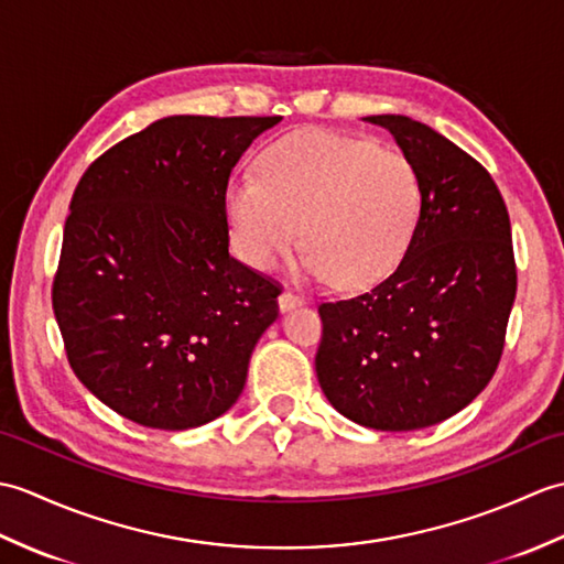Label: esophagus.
Masks as SVG:
<instances>
[{
    "label": "esophagus",
    "mask_w": 564,
    "mask_h": 564,
    "mask_svg": "<svg viewBox=\"0 0 564 564\" xmlns=\"http://www.w3.org/2000/svg\"><path fill=\"white\" fill-rule=\"evenodd\" d=\"M303 303V295L301 293H295V291H291V289H285V291H281V295H279V307L283 310H291V307H295V305H301Z\"/></svg>",
    "instance_id": "1"
}]
</instances>
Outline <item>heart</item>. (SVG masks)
<instances>
[{"mask_svg": "<svg viewBox=\"0 0 564 564\" xmlns=\"http://www.w3.org/2000/svg\"><path fill=\"white\" fill-rule=\"evenodd\" d=\"M422 203V176L404 152L329 130L273 142L259 176H237L225 191L239 259L269 271L301 237L303 269L344 291L368 289L398 269Z\"/></svg>", "mask_w": 564, "mask_h": 564, "instance_id": "obj_1", "label": "heart"}]
</instances>
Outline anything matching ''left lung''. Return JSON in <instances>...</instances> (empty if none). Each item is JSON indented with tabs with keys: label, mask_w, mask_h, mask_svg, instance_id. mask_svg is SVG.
I'll list each match as a JSON object with an SVG mask.
<instances>
[{
	"label": "left lung",
	"mask_w": 564,
	"mask_h": 564,
	"mask_svg": "<svg viewBox=\"0 0 564 564\" xmlns=\"http://www.w3.org/2000/svg\"><path fill=\"white\" fill-rule=\"evenodd\" d=\"M366 121L416 164L422 215L388 279L319 303L315 370L346 419L412 431L460 412L495 376L517 297L511 223L495 178L448 138L406 116Z\"/></svg>",
	"instance_id": "1"
}]
</instances>
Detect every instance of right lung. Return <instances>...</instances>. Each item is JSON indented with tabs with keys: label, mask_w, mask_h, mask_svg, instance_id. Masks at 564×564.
<instances>
[{
	"label": "right lung",
	"mask_w": 564,
	"mask_h": 564,
	"mask_svg": "<svg viewBox=\"0 0 564 564\" xmlns=\"http://www.w3.org/2000/svg\"><path fill=\"white\" fill-rule=\"evenodd\" d=\"M281 116H170L82 174L53 279L67 361L130 422L184 431L230 410L279 317V283L230 257L232 166Z\"/></svg>",
	"instance_id": "add662e5"
}]
</instances>
